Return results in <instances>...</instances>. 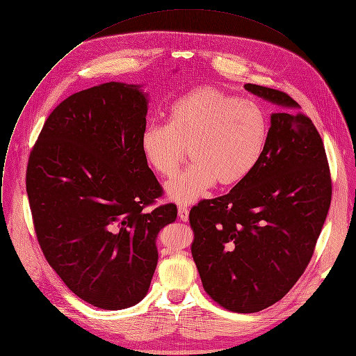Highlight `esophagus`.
I'll use <instances>...</instances> for the list:
<instances>
[{
	"instance_id": "34e87169",
	"label": "esophagus",
	"mask_w": 356,
	"mask_h": 356,
	"mask_svg": "<svg viewBox=\"0 0 356 356\" xmlns=\"http://www.w3.org/2000/svg\"><path fill=\"white\" fill-rule=\"evenodd\" d=\"M177 211H179V218H180L183 222H186V221L188 220V209L184 207V206H179Z\"/></svg>"
}]
</instances>
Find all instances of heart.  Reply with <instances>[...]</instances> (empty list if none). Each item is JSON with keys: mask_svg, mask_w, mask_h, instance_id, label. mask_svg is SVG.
Instances as JSON below:
<instances>
[{"mask_svg": "<svg viewBox=\"0 0 356 356\" xmlns=\"http://www.w3.org/2000/svg\"><path fill=\"white\" fill-rule=\"evenodd\" d=\"M268 135V118L257 103L197 87L172 104L168 125L143 129L140 150L150 169L166 179L179 172L190 150L193 165L166 186L173 201L190 204L216 183H242L261 162Z\"/></svg>", "mask_w": 356, "mask_h": 356, "instance_id": "1", "label": "heart"}]
</instances>
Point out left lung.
<instances>
[{
    "label": "left lung",
    "mask_w": 356,
    "mask_h": 356,
    "mask_svg": "<svg viewBox=\"0 0 356 356\" xmlns=\"http://www.w3.org/2000/svg\"><path fill=\"white\" fill-rule=\"evenodd\" d=\"M286 107L272 114L264 156L228 194L190 211L191 255L206 293L234 313H258L306 270L327 218L332 183L323 139L286 92L245 84Z\"/></svg>",
    "instance_id": "1"
}]
</instances>
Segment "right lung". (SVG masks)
Listing matches in <instances>:
<instances>
[{"instance_id": "right-lung-1", "label": "right lung", "mask_w": 356, "mask_h": 356, "mask_svg": "<svg viewBox=\"0 0 356 356\" xmlns=\"http://www.w3.org/2000/svg\"><path fill=\"white\" fill-rule=\"evenodd\" d=\"M146 113L135 84L79 91L47 117L28 161L26 193L47 264L103 310L146 296L156 236L177 217L173 202L146 210L163 194L140 150Z\"/></svg>"}]
</instances>
